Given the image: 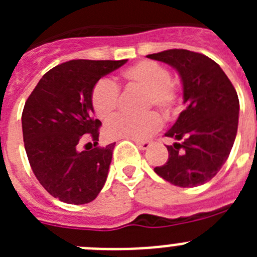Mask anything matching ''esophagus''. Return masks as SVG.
Here are the masks:
<instances>
[{
    "mask_svg": "<svg viewBox=\"0 0 257 257\" xmlns=\"http://www.w3.org/2000/svg\"><path fill=\"white\" fill-rule=\"evenodd\" d=\"M136 145L139 147L142 151H145V149H148L149 147H151V142H148V140H145V142H142V140H135Z\"/></svg>",
    "mask_w": 257,
    "mask_h": 257,
    "instance_id": "obj_1",
    "label": "esophagus"
}]
</instances>
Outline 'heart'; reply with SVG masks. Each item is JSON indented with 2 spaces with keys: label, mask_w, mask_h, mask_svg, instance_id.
I'll return each mask as SVG.
<instances>
[{
  "label": "heart",
  "mask_w": 257,
  "mask_h": 257,
  "mask_svg": "<svg viewBox=\"0 0 257 257\" xmlns=\"http://www.w3.org/2000/svg\"><path fill=\"white\" fill-rule=\"evenodd\" d=\"M122 77L130 85L145 91L144 106L154 105L162 112L170 113L178 105L179 86L170 79V72L153 60H142L122 72ZM119 101V88L109 79H100L91 91L94 112L100 119H109L115 113ZM162 127V118L157 112L142 115L119 114L109 119L104 134L109 139L144 140Z\"/></svg>",
  "instance_id": "b5f03b06"
}]
</instances>
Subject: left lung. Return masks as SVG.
I'll return each mask as SVG.
<instances>
[{
  "label": "left lung",
  "instance_id": "1",
  "mask_svg": "<svg viewBox=\"0 0 257 257\" xmlns=\"http://www.w3.org/2000/svg\"><path fill=\"white\" fill-rule=\"evenodd\" d=\"M178 70L185 109L165 136L169 160L154 169L181 188L207 183L228 160L238 128L239 100L224 70L208 56L184 49L147 55Z\"/></svg>",
  "mask_w": 257,
  "mask_h": 257
}]
</instances>
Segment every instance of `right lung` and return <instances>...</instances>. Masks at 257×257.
I'll return each mask as SVG.
<instances>
[{"label":"right lung","mask_w":257,"mask_h":257,"mask_svg":"<svg viewBox=\"0 0 257 257\" xmlns=\"http://www.w3.org/2000/svg\"><path fill=\"white\" fill-rule=\"evenodd\" d=\"M124 60H69L50 69L23 109L22 127L32 171L52 197L70 205L94 201L103 189L115 143L96 147L101 122L94 118L95 83ZM90 137L95 148L78 152Z\"/></svg>","instance_id":"1"}]
</instances>
